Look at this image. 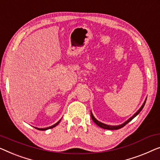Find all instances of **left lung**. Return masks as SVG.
<instances>
[{
  "label": "left lung",
  "mask_w": 160,
  "mask_h": 160,
  "mask_svg": "<svg viewBox=\"0 0 160 160\" xmlns=\"http://www.w3.org/2000/svg\"><path fill=\"white\" fill-rule=\"evenodd\" d=\"M146 102H147V98H146L144 102H143L142 106H141V107H140V109H139L138 110V111H137V112H136V113H135V114H133V115H132V117H130V118L129 119H128V120L127 121H125V122H123L122 124L119 125H107V124H104V123H103V122H100V121H98V120H96V119L95 118V117L93 116V113H92L91 111V118H92V120H93V122H95L96 124L98 126H99L100 128H103V129H107V130H118V129H120V128H121L124 127V126H125L126 124H128V123L129 122H130V121H131V120H132V119H133L134 118H136V117L137 115H138V114L139 113H140L141 111V110H142V109L143 108V107H144Z\"/></svg>",
  "instance_id": "1"
}]
</instances>
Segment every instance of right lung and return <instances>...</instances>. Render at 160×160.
Wrapping results in <instances>:
<instances>
[{"instance_id": "right-lung-1", "label": "right lung", "mask_w": 160, "mask_h": 160, "mask_svg": "<svg viewBox=\"0 0 160 160\" xmlns=\"http://www.w3.org/2000/svg\"><path fill=\"white\" fill-rule=\"evenodd\" d=\"M61 120H62V119H61ZM61 120H59V121H58V122H57V123H56V124L53 125H51V126H50V127H48V128H36V127H35V128H36V129H38V130H46L51 129V128H53L56 127V126H57V125L58 124V123L60 122Z\"/></svg>"}]
</instances>
